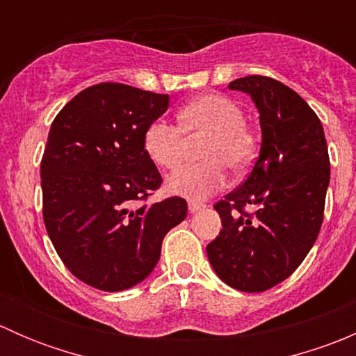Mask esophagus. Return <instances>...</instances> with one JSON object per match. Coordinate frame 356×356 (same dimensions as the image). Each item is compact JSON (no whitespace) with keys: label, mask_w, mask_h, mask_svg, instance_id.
<instances>
[{"label":"esophagus","mask_w":356,"mask_h":356,"mask_svg":"<svg viewBox=\"0 0 356 356\" xmlns=\"http://www.w3.org/2000/svg\"><path fill=\"white\" fill-rule=\"evenodd\" d=\"M188 208L191 213H195V211L201 210V208H204V203H201V201H196V200H189L188 201Z\"/></svg>","instance_id":"obj_1"}]
</instances>
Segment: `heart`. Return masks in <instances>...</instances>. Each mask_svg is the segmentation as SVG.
I'll return each mask as SVG.
<instances>
[{"label": "heart", "instance_id": "heart-1", "mask_svg": "<svg viewBox=\"0 0 356 356\" xmlns=\"http://www.w3.org/2000/svg\"><path fill=\"white\" fill-rule=\"evenodd\" d=\"M179 127L155 120L145 132V152L156 167L174 170L188 149V141L204 139L198 165H186L167 179V191L189 200H203L224 186L225 167L243 172L257 152V141L245 124L241 106L220 95L193 99L177 115Z\"/></svg>", "mask_w": 356, "mask_h": 356}]
</instances>
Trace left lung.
<instances>
[{
  "label": "left lung",
  "mask_w": 356,
  "mask_h": 356,
  "mask_svg": "<svg viewBox=\"0 0 356 356\" xmlns=\"http://www.w3.org/2000/svg\"><path fill=\"white\" fill-rule=\"evenodd\" d=\"M260 113L261 145L246 181L215 204L222 231L207 246L215 274L231 288L260 293L288 279L314 246L324 218L327 143L298 92L264 75L236 79ZM246 204L257 211L248 216Z\"/></svg>",
  "instance_id": "left-lung-1"
}]
</instances>
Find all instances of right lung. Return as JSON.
I'll list each match as a JSON object with an SVG mask.
<instances>
[{"instance_id": "add662e5", "label": "right lung", "mask_w": 356, "mask_h": 356, "mask_svg": "<svg viewBox=\"0 0 356 356\" xmlns=\"http://www.w3.org/2000/svg\"><path fill=\"white\" fill-rule=\"evenodd\" d=\"M168 102V95L103 82L72 98L49 129L41 161L46 231L68 270L96 289L145 281L165 234L188 215L177 196L131 208L161 184L143 139Z\"/></svg>"}]
</instances>
